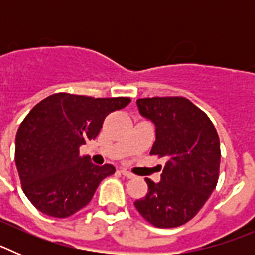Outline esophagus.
<instances>
[{
	"mask_svg": "<svg viewBox=\"0 0 255 255\" xmlns=\"http://www.w3.org/2000/svg\"><path fill=\"white\" fill-rule=\"evenodd\" d=\"M121 173H123L126 179H134V177H135L134 173H131L130 171H128V170H125V168H123V170H121Z\"/></svg>",
	"mask_w": 255,
	"mask_h": 255,
	"instance_id": "esophagus-1",
	"label": "esophagus"
}]
</instances>
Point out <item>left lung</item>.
Wrapping results in <instances>:
<instances>
[{"label":"left lung","instance_id":"obj_1","mask_svg":"<svg viewBox=\"0 0 255 255\" xmlns=\"http://www.w3.org/2000/svg\"><path fill=\"white\" fill-rule=\"evenodd\" d=\"M141 117L152 121L155 141L150 154L166 158L161 181L148 184L147 195L134 206L155 227L186 224L215 190L220 172V139L202 110L182 97L136 101Z\"/></svg>","mask_w":255,"mask_h":255}]
</instances>
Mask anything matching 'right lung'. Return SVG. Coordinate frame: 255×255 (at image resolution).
I'll use <instances>...</instances> for the list:
<instances>
[{"mask_svg": "<svg viewBox=\"0 0 255 255\" xmlns=\"http://www.w3.org/2000/svg\"><path fill=\"white\" fill-rule=\"evenodd\" d=\"M130 98H93L56 93L31 108L17 130L15 163L22 190L47 216L65 218L84 208L112 164L97 166L79 155L94 140L106 116L129 105Z\"/></svg>", "mask_w": 255, "mask_h": 255, "instance_id": "right-lung-1", "label": "right lung"}]
</instances>
